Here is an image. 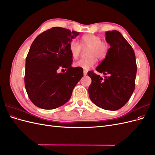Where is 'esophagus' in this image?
I'll return each mask as SVG.
<instances>
[{"mask_svg":"<svg viewBox=\"0 0 155 155\" xmlns=\"http://www.w3.org/2000/svg\"><path fill=\"white\" fill-rule=\"evenodd\" d=\"M87 74V70H83V75L84 76H86V75Z\"/></svg>","mask_w":155,"mask_h":155,"instance_id":"1","label":"esophagus"}]
</instances>
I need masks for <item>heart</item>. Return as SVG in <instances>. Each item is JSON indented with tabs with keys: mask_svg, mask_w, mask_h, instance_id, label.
Wrapping results in <instances>:
<instances>
[{
	"mask_svg": "<svg viewBox=\"0 0 155 155\" xmlns=\"http://www.w3.org/2000/svg\"><path fill=\"white\" fill-rule=\"evenodd\" d=\"M101 41L100 36L86 34L81 37V45L76 40L70 42L69 49L74 59L79 57L82 50L81 46L84 49L88 48L87 51L88 58L79 59L74 64V67L88 70L94 66L97 62V58L100 60L104 59L107 55L109 46L106 42Z\"/></svg>",
	"mask_w": 155,
	"mask_h": 155,
	"instance_id": "obj_1",
	"label": "heart"
}]
</instances>
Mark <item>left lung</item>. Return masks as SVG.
<instances>
[{
    "mask_svg": "<svg viewBox=\"0 0 155 155\" xmlns=\"http://www.w3.org/2000/svg\"><path fill=\"white\" fill-rule=\"evenodd\" d=\"M105 35L107 43L110 47L106 58L96 69L108 76L103 79L92 71L88 72V76L92 79L88 94L97 107L116 110L124 106L132 95L137 67L132 46L120 32L108 31Z\"/></svg>",
    "mask_w": 155,
    "mask_h": 155,
    "instance_id": "left-lung-1",
    "label": "left lung"
}]
</instances>
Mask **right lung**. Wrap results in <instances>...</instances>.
Returning a JSON list of instances; mask_svg holds the SVG:
<instances>
[{
  "instance_id": "1",
  "label": "right lung",
  "mask_w": 155,
  "mask_h": 155,
  "mask_svg": "<svg viewBox=\"0 0 155 155\" xmlns=\"http://www.w3.org/2000/svg\"><path fill=\"white\" fill-rule=\"evenodd\" d=\"M79 32L53 27L33 42L26 59L25 84L30 100L41 109L50 110L70 100L83 70L73 68L69 45ZM64 68L65 73H57ZM63 70V69H62Z\"/></svg>"
}]
</instances>
